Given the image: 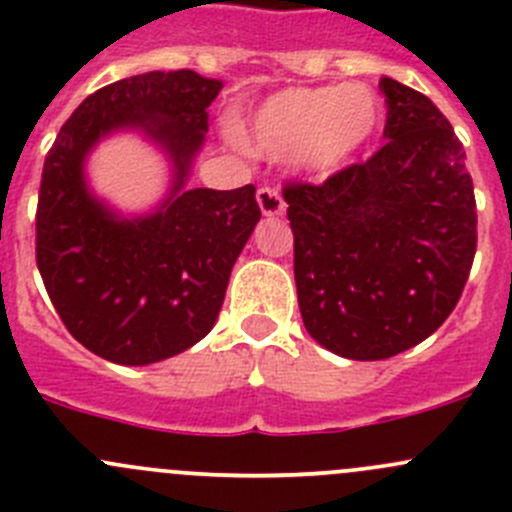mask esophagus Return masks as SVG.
Wrapping results in <instances>:
<instances>
[{"mask_svg": "<svg viewBox=\"0 0 512 512\" xmlns=\"http://www.w3.org/2000/svg\"><path fill=\"white\" fill-rule=\"evenodd\" d=\"M257 205H260L262 215H267V218H275V215H285V210H287V205H285V200H282L280 190L270 188V185H265V188L257 190Z\"/></svg>", "mask_w": 512, "mask_h": 512, "instance_id": "1", "label": "esophagus"}]
</instances>
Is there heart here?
<instances>
[{
	"label": "heart",
	"mask_w": 512,
	"mask_h": 512,
	"mask_svg": "<svg viewBox=\"0 0 512 512\" xmlns=\"http://www.w3.org/2000/svg\"><path fill=\"white\" fill-rule=\"evenodd\" d=\"M381 118L384 106L364 84L299 86L267 98L237 138L260 156H297L307 173L329 178L374 141Z\"/></svg>",
	"instance_id": "obj_1"
}]
</instances>
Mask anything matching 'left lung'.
I'll list each match as a JSON object with an SVG mask.
<instances>
[{"mask_svg": "<svg viewBox=\"0 0 512 512\" xmlns=\"http://www.w3.org/2000/svg\"><path fill=\"white\" fill-rule=\"evenodd\" d=\"M379 86L386 146L322 185L285 188L304 327L356 361L389 359L431 337L476 255L463 143L431 98L389 76Z\"/></svg>", "mask_w": 512, "mask_h": 512, "instance_id": "obj_1", "label": "left lung"}]
</instances>
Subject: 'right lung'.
<instances>
[{"instance_id": "add662e5", "label": "right lung", "mask_w": 512, "mask_h": 512, "mask_svg": "<svg viewBox=\"0 0 512 512\" xmlns=\"http://www.w3.org/2000/svg\"><path fill=\"white\" fill-rule=\"evenodd\" d=\"M223 81L148 71L91 94L61 126L41 173L36 265L76 342L101 359L146 366L185 352L215 327L230 272L260 223L255 185L185 188ZM141 132L171 165L151 214L98 199L85 160L113 132Z\"/></svg>"}]
</instances>
